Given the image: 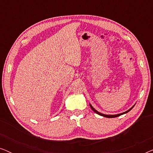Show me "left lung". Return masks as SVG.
Masks as SVG:
<instances>
[{
	"label": "left lung",
	"instance_id": "left-lung-1",
	"mask_svg": "<svg viewBox=\"0 0 153 153\" xmlns=\"http://www.w3.org/2000/svg\"><path fill=\"white\" fill-rule=\"evenodd\" d=\"M91 106V108H92V109H93V111L94 112H95L96 114H97L98 115H100V116H104V117H106V118H116V117H118V116H121V115H123V114H126V113H127V112H129V111H130L131 108H132L133 107H131L130 109H129L128 111H125V112H124V113H123V114H117V115H105V114H101V113H100V112H98L97 111H96L95 108H94L93 106H92L91 105H90Z\"/></svg>",
	"mask_w": 153,
	"mask_h": 153
}]
</instances>
